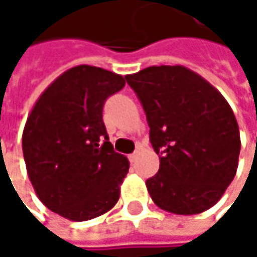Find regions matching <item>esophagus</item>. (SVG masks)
<instances>
[{"label":"esophagus","instance_id":"esophagus-1","mask_svg":"<svg viewBox=\"0 0 257 257\" xmlns=\"http://www.w3.org/2000/svg\"><path fill=\"white\" fill-rule=\"evenodd\" d=\"M138 155H140V152H138V150H137V152H134L132 155H129V161H131V162H135V161L138 159Z\"/></svg>","mask_w":257,"mask_h":257}]
</instances>
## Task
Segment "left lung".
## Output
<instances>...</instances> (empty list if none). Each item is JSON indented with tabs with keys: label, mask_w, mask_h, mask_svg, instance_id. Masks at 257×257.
<instances>
[{
	"label": "left lung",
	"mask_w": 257,
	"mask_h": 257,
	"mask_svg": "<svg viewBox=\"0 0 257 257\" xmlns=\"http://www.w3.org/2000/svg\"><path fill=\"white\" fill-rule=\"evenodd\" d=\"M146 111L159 171L146 181L153 202L174 214L211 208L236 174L239 129L228 101L181 65L125 76Z\"/></svg>",
	"instance_id": "left-lung-1"
}]
</instances>
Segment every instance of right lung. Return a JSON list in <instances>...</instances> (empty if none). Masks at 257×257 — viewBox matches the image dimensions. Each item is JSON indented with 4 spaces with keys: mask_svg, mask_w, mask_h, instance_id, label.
<instances>
[{
    "mask_svg": "<svg viewBox=\"0 0 257 257\" xmlns=\"http://www.w3.org/2000/svg\"><path fill=\"white\" fill-rule=\"evenodd\" d=\"M123 86L116 73L78 65L56 78L28 116V177L40 201L68 220L95 219L119 201L129 161L108 141L102 108Z\"/></svg>",
    "mask_w": 257,
    "mask_h": 257,
    "instance_id": "add662e5",
    "label": "right lung"
}]
</instances>
